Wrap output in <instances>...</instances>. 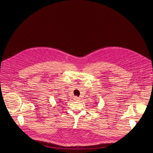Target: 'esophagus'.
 I'll use <instances>...</instances> for the list:
<instances>
[{"instance_id": "esophagus-1", "label": "esophagus", "mask_w": 153, "mask_h": 153, "mask_svg": "<svg viewBox=\"0 0 153 153\" xmlns=\"http://www.w3.org/2000/svg\"><path fill=\"white\" fill-rule=\"evenodd\" d=\"M74 100H79V98L78 97H74Z\"/></svg>"}]
</instances>
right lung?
Wrapping results in <instances>:
<instances>
[{
  "label": "right lung",
  "instance_id": "obj_1",
  "mask_svg": "<svg viewBox=\"0 0 153 153\" xmlns=\"http://www.w3.org/2000/svg\"><path fill=\"white\" fill-rule=\"evenodd\" d=\"M60 102H62V101H60Z\"/></svg>",
  "mask_w": 153,
  "mask_h": 153
}]
</instances>
